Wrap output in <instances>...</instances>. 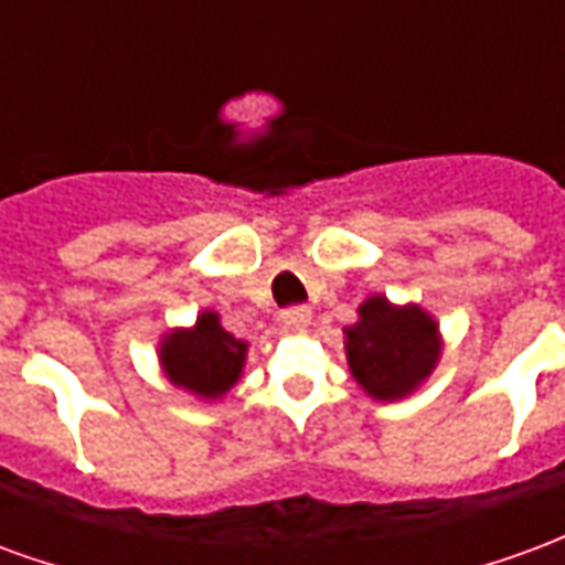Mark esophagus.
<instances>
[{"mask_svg": "<svg viewBox=\"0 0 565 565\" xmlns=\"http://www.w3.org/2000/svg\"><path fill=\"white\" fill-rule=\"evenodd\" d=\"M281 323L287 330H306L308 323H311V311L306 306H296V308H287L281 315Z\"/></svg>", "mask_w": 565, "mask_h": 565, "instance_id": "obj_1", "label": "esophagus"}]
</instances>
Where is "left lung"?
<instances>
[{"mask_svg":"<svg viewBox=\"0 0 565 565\" xmlns=\"http://www.w3.org/2000/svg\"><path fill=\"white\" fill-rule=\"evenodd\" d=\"M438 320L417 302L396 306L387 296H369L356 308V323L344 327V356L354 381L375 403L405 399L441 360Z\"/></svg>","mask_w":565,"mask_h":565,"instance_id":"8db88e82","label":"left lung"}]
</instances>
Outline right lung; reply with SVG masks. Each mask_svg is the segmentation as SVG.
I'll list each match as a JSON object with an SVG mask.
<instances>
[{"mask_svg":"<svg viewBox=\"0 0 565 565\" xmlns=\"http://www.w3.org/2000/svg\"><path fill=\"white\" fill-rule=\"evenodd\" d=\"M162 375L178 391L214 403L233 391L245 372L247 342L221 327L217 311H199L193 327H174L160 339Z\"/></svg>","mask_w":565,"mask_h":565,"instance_id":"right-lung-1","label":"right lung"}]
</instances>
